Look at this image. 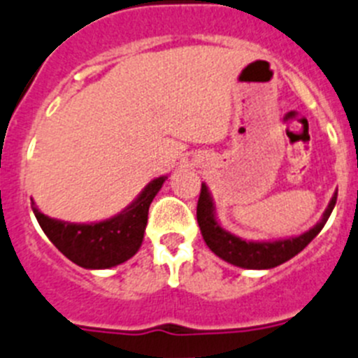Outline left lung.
<instances>
[{"mask_svg":"<svg viewBox=\"0 0 358 358\" xmlns=\"http://www.w3.org/2000/svg\"><path fill=\"white\" fill-rule=\"evenodd\" d=\"M336 201L337 192H334L320 222H316L309 231L296 236H288V238L262 240L259 242V240L240 238V236L233 235L231 231L222 228V224L217 220L215 203H213L208 187H206V183H201V194H199L198 201V224L206 245L220 259L240 266V268L268 270L292 259L293 256L299 255L300 250H303L313 242V238L322 231L325 222L329 220Z\"/></svg>","mask_w":358,"mask_h":358,"instance_id":"obj_1","label":"left lung"}]
</instances>
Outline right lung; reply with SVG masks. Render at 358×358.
<instances>
[{
	"instance_id": "add662e5",
	"label": "right lung",
	"mask_w": 358,
	"mask_h": 358,
	"mask_svg": "<svg viewBox=\"0 0 358 358\" xmlns=\"http://www.w3.org/2000/svg\"><path fill=\"white\" fill-rule=\"evenodd\" d=\"M168 176L152 180L141 194L115 217L99 222H66L43 215L31 201L33 213L42 231L56 249L76 265L88 270H103L122 265L132 258L145 238L148 210Z\"/></svg>"
}]
</instances>
